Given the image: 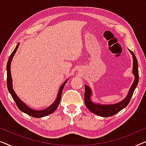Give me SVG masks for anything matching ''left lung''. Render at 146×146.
Instances as JSON below:
<instances>
[{
  "label": "left lung",
  "instance_id": "1",
  "mask_svg": "<svg viewBox=\"0 0 146 146\" xmlns=\"http://www.w3.org/2000/svg\"><path fill=\"white\" fill-rule=\"evenodd\" d=\"M130 53L132 56L133 59V67H132V73L134 76V80L132 84L130 86L129 92L125 98L123 100L117 102L116 104H102L100 103H97L92 100L91 97L92 96V91L91 90L90 87L88 85L85 86V92H84V104L86 106L91 112L99 116L104 117H108L112 115H115L119 113L123 109L126 108L128 104H129L130 99L133 95L134 90L138 85L139 80L138 75V60L136 57L134 55L133 52L130 51L129 49Z\"/></svg>",
  "mask_w": 146,
  "mask_h": 146
}]
</instances>
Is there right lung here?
Returning <instances> with one entry per match:
<instances>
[{
	"label": "right lung",
	"mask_w": 146,
	"mask_h": 146,
	"mask_svg": "<svg viewBox=\"0 0 146 146\" xmlns=\"http://www.w3.org/2000/svg\"><path fill=\"white\" fill-rule=\"evenodd\" d=\"M19 45V43H18L17 45L16 46V47L15 48L14 50L12 52V54H11L9 59L8 60L7 66H6V69H7L8 90L9 91L11 96H12V98L14 99V100L15 101V102H16L17 108H18L19 110L25 113L26 114L29 115V116L35 117V118H41V117L47 116V115L54 113L56 110V109L58 108L61 100V98H62L63 89H64L65 84H66V82L68 79H67L66 81H65L64 83L61 85V86L59 88V91H58L57 97H56L55 101L53 102V104H51V105L48 106V108H45L44 110H36L31 108L30 107H29V106H27V104H25L24 102H23L18 96H17V95L16 94V92H15L14 89H13V86H12V75H11L10 65H11V62H12V60L13 59V57L14 56L17 48H18Z\"/></svg>",
	"instance_id": "obj_1"
}]
</instances>
